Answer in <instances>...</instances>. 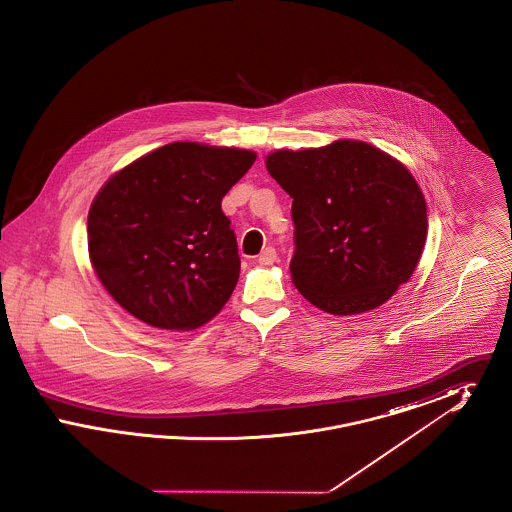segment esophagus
<instances>
[{
  "label": "esophagus",
  "mask_w": 512,
  "mask_h": 512,
  "mask_svg": "<svg viewBox=\"0 0 512 512\" xmlns=\"http://www.w3.org/2000/svg\"><path fill=\"white\" fill-rule=\"evenodd\" d=\"M278 261V255H276V249L274 247H267L261 255H259V265H263V267H270V265H274Z\"/></svg>",
  "instance_id": "1"
}]
</instances>
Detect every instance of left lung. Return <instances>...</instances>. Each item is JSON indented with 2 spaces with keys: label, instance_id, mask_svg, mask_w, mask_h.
<instances>
[{
  "label": "left lung",
  "instance_id": "1",
  "mask_svg": "<svg viewBox=\"0 0 512 512\" xmlns=\"http://www.w3.org/2000/svg\"><path fill=\"white\" fill-rule=\"evenodd\" d=\"M270 176L293 199L299 293L330 315L384 305L413 276L428 234L413 174L359 140L267 155Z\"/></svg>",
  "mask_w": 512,
  "mask_h": 512
}]
</instances>
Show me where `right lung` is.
I'll list each match as a JSON object with an SVG mask.
<instances>
[{
	"label": "right lung",
	"mask_w": 512,
	"mask_h": 512,
	"mask_svg": "<svg viewBox=\"0 0 512 512\" xmlns=\"http://www.w3.org/2000/svg\"><path fill=\"white\" fill-rule=\"evenodd\" d=\"M255 159L249 149L172 142L101 186L88 251L124 311L163 330H194L219 315L240 276L220 201Z\"/></svg>",
	"instance_id": "obj_1"
}]
</instances>
